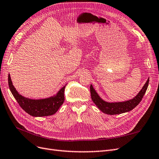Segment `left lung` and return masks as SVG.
Masks as SVG:
<instances>
[{
    "mask_svg": "<svg viewBox=\"0 0 159 159\" xmlns=\"http://www.w3.org/2000/svg\"><path fill=\"white\" fill-rule=\"evenodd\" d=\"M149 82V78L147 80V82L144 85L141 90L139 91V93L131 100L126 101L123 102L117 103H109L103 101L97 92L95 91L92 85H90V93L91 99L93 103L97 105V107L104 113L108 115H117L123 113H126L131 111L138 104L141 102V100L145 95L147 89Z\"/></svg>",
    "mask_w": 159,
    "mask_h": 159,
    "instance_id": "obj_1",
    "label": "left lung"
}]
</instances>
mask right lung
<instances>
[{"label": "right lung", "instance_id": "add662e5", "mask_svg": "<svg viewBox=\"0 0 159 159\" xmlns=\"http://www.w3.org/2000/svg\"><path fill=\"white\" fill-rule=\"evenodd\" d=\"M8 86L14 98L21 108L33 117H44L54 115L64 102L66 85L56 95L42 99H28L19 94L12 85L10 74H8Z\"/></svg>", "mask_w": 159, "mask_h": 159}]
</instances>
